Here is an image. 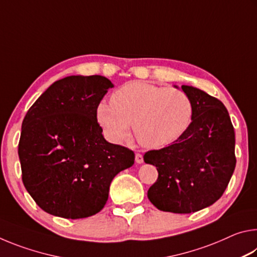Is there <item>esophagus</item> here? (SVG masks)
Segmentation results:
<instances>
[{
    "label": "esophagus",
    "mask_w": 257,
    "mask_h": 257,
    "mask_svg": "<svg viewBox=\"0 0 257 257\" xmlns=\"http://www.w3.org/2000/svg\"><path fill=\"white\" fill-rule=\"evenodd\" d=\"M135 161H136V163H138V164H141V163H143L144 162V159H143V155L142 154H136V156H135Z\"/></svg>",
    "instance_id": "34e87169"
}]
</instances>
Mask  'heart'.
Returning <instances> with one entry per match:
<instances>
[{
	"label": "heart",
	"mask_w": 257,
	"mask_h": 257,
	"mask_svg": "<svg viewBox=\"0 0 257 257\" xmlns=\"http://www.w3.org/2000/svg\"><path fill=\"white\" fill-rule=\"evenodd\" d=\"M193 115V103L180 89L149 82L132 81L101 102L96 119L106 137L121 143L130 136L132 124L137 141L146 149L171 144L186 132Z\"/></svg>",
	"instance_id": "heart-1"
}]
</instances>
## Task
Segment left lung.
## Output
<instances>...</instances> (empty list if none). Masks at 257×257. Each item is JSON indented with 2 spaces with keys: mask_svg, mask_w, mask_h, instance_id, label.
<instances>
[{
  "mask_svg": "<svg viewBox=\"0 0 257 257\" xmlns=\"http://www.w3.org/2000/svg\"><path fill=\"white\" fill-rule=\"evenodd\" d=\"M181 90L193 103L191 122L170 146L145 153V163L159 172L147 197L161 211L193 213L215 203L227 188L236 167L234 130L222 102L193 86Z\"/></svg>",
  "mask_w": 257,
  "mask_h": 257,
  "instance_id": "obj_1",
  "label": "left lung"
}]
</instances>
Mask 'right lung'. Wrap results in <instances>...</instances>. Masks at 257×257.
<instances>
[{"label": "right lung", "instance_id": "obj_1", "mask_svg": "<svg viewBox=\"0 0 257 257\" xmlns=\"http://www.w3.org/2000/svg\"><path fill=\"white\" fill-rule=\"evenodd\" d=\"M112 87L103 76L66 77L53 82L25 116L18 147L23 181L52 215L96 214L113 178L134 164V152L106 142L97 123L96 107Z\"/></svg>", "mask_w": 257, "mask_h": 257}]
</instances>
